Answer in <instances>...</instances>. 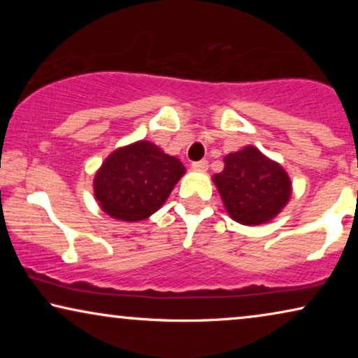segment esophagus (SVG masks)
I'll return each mask as SVG.
<instances>
[{"mask_svg":"<svg viewBox=\"0 0 358 358\" xmlns=\"http://www.w3.org/2000/svg\"><path fill=\"white\" fill-rule=\"evenodd\" d=\"M192 168L197 169V171H205L208 168V161L207 159H202V161H195L192 163Z\"/></svg>","mask_w":358,"mask_h":358,"instance_id":"34e87169","label":"esophagus"}]
</instances>
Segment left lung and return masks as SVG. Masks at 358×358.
<instances>
[{"mask_svg": "<svg viewBox=\"0 0 358 358\" xmlns=\"http://www.w3.org/2000/svg\"><path fill=\"white\" fill-rule=\"evenodd\" d=\"M223 161V171L212 179L234 222L246 227L268 223L290 202L292 180L287 171L256 146H244Z\"/></svg>", "mask_w": 358, "mask_h": 358, "instance_id": "1", "label": "left lung"}]
</instances>
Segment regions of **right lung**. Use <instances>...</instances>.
I'll list each match as a JSON object with an SVG mask.
<instances>
[{
  "label": "right lung",
  "mask_w": 358,
  "mask_h": 358,
  "mask_svg": "<svg viewBox=\"0 0 358 358\" xmlns=\"http://www.w3.org/2000/svg\"><path fill=\"white\" fill-rule=\"evenodd\" d=\"M185 174L176 156L146 140L120 146L96 171L94 197L101 210L119 222H141L163 207Z\"/></svg>",
  "instance_id": "right-lung-1"
}]
</instances>
